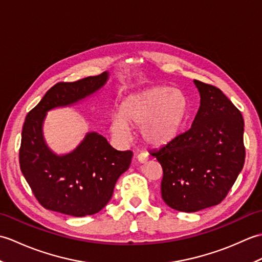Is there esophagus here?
Listing matches in <instances>:
<instances>
[{"label":"esophagus","mask_w":262,"mask_h":262,"mask_svg":"<svg viewBox=\"0 0 262 262\" xmlns=\"http://www.w3.org/2000/svg\"><path fill=\"white\" fill-rule=\"evenodd\" d=\"M137 160L140 163H146L148 160V153L145 151H142L141 153H138L137 155Z\"/></svg>","instance_id":"1"}]
</instances>
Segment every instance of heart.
<instances>
[{
	"instance_id": "b5f03b06",
	"label": "heart",
	"mask_w": 262,
	"mask_h": 262,
	"mask_svg": "<svg viewBox=\"0 0 262 262\" xmlns=\"http://www.w3.org/2000/svg\"><path fill=\"white\" fill-rule=\"evenodd\" d=\"M189 113L186 93L171 86H153L128 96L120 105V116L111 119V130L125 135L127 125L141 126L142 137L163 145L179 135Z\"/></svg>"
}]
</instances>
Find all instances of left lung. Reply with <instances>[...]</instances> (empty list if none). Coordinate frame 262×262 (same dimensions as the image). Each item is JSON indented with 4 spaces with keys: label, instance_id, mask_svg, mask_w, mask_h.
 I'll list each match as a JSON object with an SVG mask.
<instances>
[{
    "label": "left lung",
    "instance_id": "8db88e82",
    "mask_svg": "<svg viewBox=\"0 0 262 262\" xmlns=\"http://www.w3.org/2000/svg\"><path fill=\"white\" fill-rule=\"evenodd\" d=\"M193 83L200 105L191 127L151 153L163 169L164 203L186 213L219 205L246 159L241 111L219 88L197 80Z\"/></svg>",
    "mask_w": 262,
    "mask_h": 262
}]
</instances>
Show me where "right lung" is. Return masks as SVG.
Segmentation results:
<instances>
[{
  "instance_id": "add662e5",
  "label": "right lung",
  "mask_w": 262,
  "mask_h": 262,
  "mask_svg": "<svg viewBox=\"0 0 262 262\" xmlns=\"http://www.w3.org/2000/svg\"><path fill=\"white\" fill-rule=\"evenodd\" d=\"M109 73L49 89L27 115L19 162L22 174L42 207L82 217L97 214L113 197L118 178L128 170L132 151H117L96 132L88 133L71 153L57 155L47 146L42 125L47 111L74 104L100 90Z\"/></svg>"
}]
</instances>
